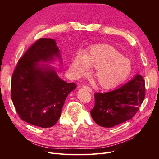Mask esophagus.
Wrapping results in <instances>:
<instances>
[{"label":"esophagus","instance_id":"34e87169","mask_svg":"<svg viewBox=\"0 0 159 159\" xmlns=\"http://www.w3.org/2000/svg\"><path fill=\"white\" fill-rule=\"evenodd\" d=\"M83 88H85V89H88L89 92H91V91H92V89H91L88 85H83Z\"/></svg>","mask_w":159,"mask_h":159}]
</instances>
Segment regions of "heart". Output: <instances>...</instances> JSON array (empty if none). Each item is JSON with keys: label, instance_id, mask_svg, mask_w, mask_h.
Listing matches in <instances>:
<instances>
[{"label": "heart", "instance_id": "b5f03b06", "mask_svg": "<svg viewBox=\"0 0 159 159\" xmlns=\"http://www.w3.org/2000/svg\"><path fill=\"white\" fill-rule=\"evenodd\" d=\"M95 68L94 78L103 88H111L127 78L131 61L113 46L99 44L90 47L85 54L78 53L72 60L70 70L74 76L88 75Z\"/></svg>", "mask_w": 159, "mask_h": 159}]
</instances>
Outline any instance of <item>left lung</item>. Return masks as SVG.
I'll list each match as a JSON object with an SVG mask.
<instances>
[{
  "mask_svg": "<svg viewBox=\"0 0 159 159\" xmlns=\"http://www.w3.org/2000/svg\"><path fill=\"white\" fill-rule=\"evenodd\" d=\"M145 97V81L137 75L129 82L112 91L94 94L91 110L94 121L103 127H112L131 119Z\"/></svg>",
  "mask_w": 159,
  "mask_h": 159,
  "instance_id": "left-lung-1",
  "label": "left lung"
}]
</instances>
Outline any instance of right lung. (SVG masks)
<instances>
[{"instance_id": "right-lung-1", "label": "right lung", "mask_w": 159, "mask_h": 159, "mask_svg": "<svg viewBox=\"0 0 159 159\" xmlns=\"http://www.w3.org/2000/svg\"><path fill=\"white\" fill-rule=\"evenodd\" d=\"M54 39L40 38L19 59L12 75L11 98L24 121L42 128L54 126L58 121L67 96L76 88L67 83L50 68L38 62L60 58Z\"/></svg>"}]
</instances>
